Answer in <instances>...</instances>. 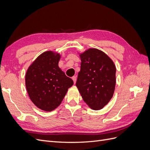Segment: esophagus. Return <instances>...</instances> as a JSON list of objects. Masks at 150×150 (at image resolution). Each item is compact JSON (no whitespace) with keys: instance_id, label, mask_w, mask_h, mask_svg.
Instances as JSON below:
<instances>
[{"instance_id":"1","label":"esophagus","mask_w":150,"mask_h":150,"mask_svg":"<svg viewBox=\"0 0 150 150\" xmlns=\"http://www.w3.org/2000/svg\"><path fill=\"white\" fill-rule=\"evenodd\" d=\"M72 79L73 80L74 83L76 84V76H73V77H72Z\"/></svg>"}]
</instances>
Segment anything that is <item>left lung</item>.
I'll return each instance as SVG.
<instances>
[{"label": "left lung", "instance_id": "8db88e82", "mask_svg": "<svg viewBox=\"0 0 150 150\" xmlns=\"http://www.w3.org/2000/svg\"><path fill=\"white\" fill-rule=\"evenodd\" d=\"M81 69L76 86L84 101L94 110L110 102L116 86V66L111 59L98 49L79 54Z\"/></svg>", "mask_w": 150, "mask_h": 150}]
</instances>
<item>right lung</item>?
Instances as JSON below:
<instances>
[{"label": "right lung", "mask_w": 150, "mask_h": 150, "mask_svg": "<svg viewBox=\"0 0 150 150\" xmlns=\"http://www.w3.org/2000/svg\"><path fill=\"white\" fill-rule=\"evenodd\" d=\"M60 58L59 53L44 52L26 72L25 86L30 100L45 111H51L59 106L74 84L59 67Z\"/></svg>", "instance_id": "right-lung-1"}]
</instances>
